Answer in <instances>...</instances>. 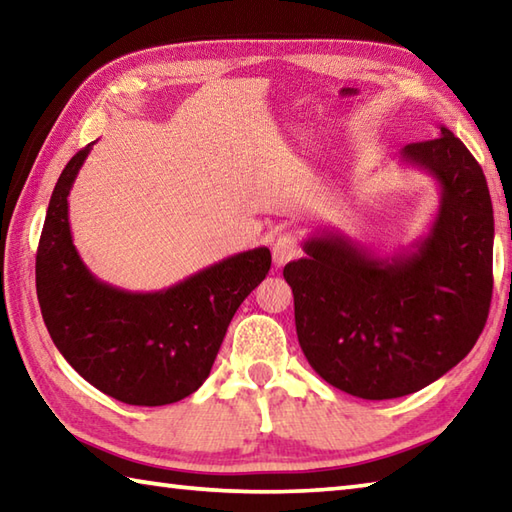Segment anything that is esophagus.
Segmentation results:
<instances>
[{"label":"esophagus","instance_id":"esophagus-1","mask_svg":"<svg viewBox=\"0 0 512 512\" xmlns=\"http://www.w3.org/2000/svg\"><path fill=\"white\" fill-rule=\"evenodd\" d=\"M302 248H299V242L293 235H279L273 244V262L275 266H284L290 259H295Z\"/></svg>","mask_w":512,"mask_h":512}]
</instances>
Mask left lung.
Segmentation results:
<instances>
[{"label": "left lung", "mask_w": 512, "mask_h": 512, "mask_svg": "<svg viewBox=\"0 0 512 512\" xmlns=\"http://www.w3.org/2000/svg\"><path fill=\"white\" fill-rule=\"evenodd\" d=\"M399 157L439 186L437 215L413 248L377 255L319 228L306 257L284 266L308 364L362 399L404 397L446 375L482 335L493 297L495 219L482 166L446 126Z\"/></svg>", "instance_id": "left-lung-1"}]
</instances>
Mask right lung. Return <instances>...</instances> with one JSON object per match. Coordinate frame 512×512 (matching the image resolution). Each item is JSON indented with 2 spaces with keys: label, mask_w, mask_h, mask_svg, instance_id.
Here are the masks:
<instances>
[{
  "label": "right lung",
  "mask_w": 512,
  "mask_h": 512,
  "mask_svg": "<svg viewBox=\"0 0 512 512\" xmlns=\"http://www.w3.org/2000/svg\"><path fill=\"white\" fill-rule=\"evenodd\" d=\"M93 144L70 159L50 195L35 259L44 324L97 390L130 406L175 404L206 382L230 319L268 275L270 250L230 255L155 293L102 282L79 257L68 222L70 188Z\"/></svg>",
  "instance_id": "add662e5"
}]
</instances>
